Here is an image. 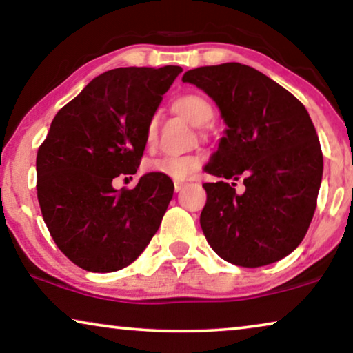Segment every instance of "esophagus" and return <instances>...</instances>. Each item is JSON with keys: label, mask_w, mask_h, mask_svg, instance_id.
<instances>
[{"label": "esophagus", "mask_w": 353, "mask_h": 353, "mask_svg": "<svg viewBox=\"0 0 353 353\" xmlns=\"http://www.w3.org/2000/svg\"><path fill=\"white\" fill-rule=\"evenodd\" d=\"M173 186H175V191L176 192H180L183 188L188 186V183L186 181H173Z\"/></svg>", "instance_id": "1"}]
</instances>
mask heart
Returning <instances> with one entry per match:
<instances>
[{
    "mask_svg": "<svg viewBox=\"0 0 353 353\" xmlns=\"http://www.w3.org/2000/svg\"><path fill=\"white\" fill-rule=\"evenodd\" d=\"M172 110L188 122L196 127H205L215 117L214 105L205 96L197 93H186L178 96L172 101ZM157 137L156 119H151L144 130V141L151 146ZM202 159L197 154H186V156H163L152 159L146 163L148 170L154 173H161L163 176L172 178L175 181L188 180L201 168Z\"/></svg>",
    "mask_w": 353,
    "mask_h": 353,
    "instance_id": "obj_1",
    "label": "heart"
}]
</instances>
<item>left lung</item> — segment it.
Masks as SVG:
<instances>
[{
  "label": "left lung",
  "instance_id": "obj_1",
  "mask_svg": "<svg viewBox=\"0 0 353 353\" xmlns=\"http://www.w3.org/2000/svg\"><path fill=\"white\" fill-rule=\"evenodd\" d=\"M183 81L204 90L228 125L204 183L201 226L226 262L255 268L278 262L302 243L316 209L323 152L307 109L254 67L226 62L188 70Z\"/></svg>",
  "mask_w": 353,
  "mask_h": 353
}]
</instances>
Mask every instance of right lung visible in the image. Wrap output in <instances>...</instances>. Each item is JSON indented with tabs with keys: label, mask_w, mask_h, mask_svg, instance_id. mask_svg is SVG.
<instances>
[{
	"label": "right lung",
	"mask_w": 353,
	"mask_h": 353,
	"mask_svg": "<svg viewBox=\"0 0 353 353\" xmlns=\"http://www.w3.org/2000/svg\"><path fill=\"white\" fill-rule=\"evenodd\" d=\"M178 65L120 67L96 77L56 117L37 154V196L57 248L77 267L110 273L128 267L161 226L173 181L146 173L133 190L144 130Z\"/></svg>",
	"instance_id": "obj_1"
}]
</instances>
